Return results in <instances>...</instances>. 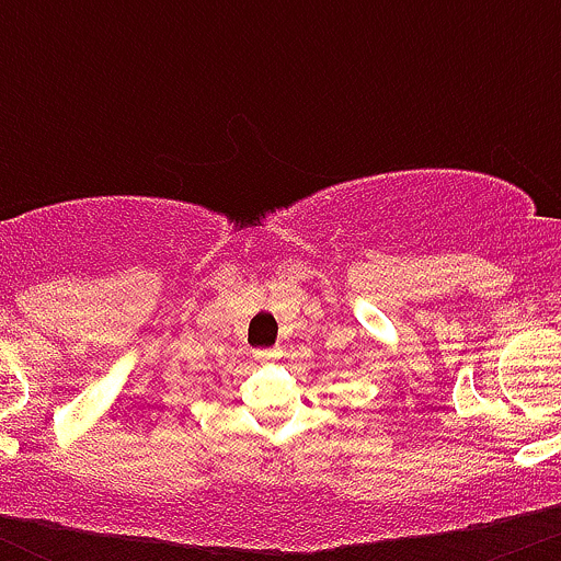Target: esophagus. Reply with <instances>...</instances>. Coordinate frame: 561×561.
<instances>
[{
    "mask_svg": "<svg viewBox=\"0 0 561 561\" xmlns=\"http://www.w3.org/2000/svg\"><path fill=\"white\" fill-rule=\"evenodd\" d=\"M282 355V350L271 347V350H254V358L257 360H276Z\"/></svg>",
    "mask_w": 561,
    "mask_h": 561,
    "instance_id": "1",
    "label": "esophagus"
}]
</instances>
